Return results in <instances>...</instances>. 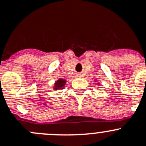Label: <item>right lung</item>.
I'll list each match as a JSON object with an SVG mask.
<instances>
[{
    "label": "right lung",
    "instance_id": "add662e5",
    "mask_svg": "<svg viewBox=\"0 0 146 146\" xmlns=\"http://www.w3.org/2000/svg\"><path fill=\"white\" fill-rule=\"evenodd\" d=\"M65 83H66V80H63V79H59V80H58V81H56V83H55L54 90H56L57 89H62V88H64Z\"/></svg>",
    "mask_w": 146,
    "mask_h": 146
}]
</instances>
